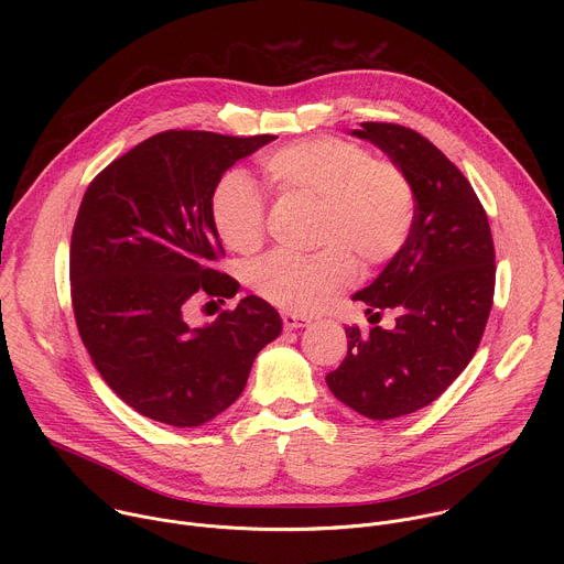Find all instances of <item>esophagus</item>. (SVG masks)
<instances>
[{"instance_id":"34e87169","label":"esophagus","mask_w":564,"mask_h":564,"mask_svg":"<svg viewBox=\"0 0 564 564\" xmlns=\"http://www.w3.org/2000/svg\"><path fill=\"white\" fill-rule=\"evenodd\" d=\"M283 328L285 330H299V328H307L310 318L301 316V314H292V312H283Z\"/></svg>"}]
</instances>
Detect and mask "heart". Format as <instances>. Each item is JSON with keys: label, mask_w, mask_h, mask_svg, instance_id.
<instances>
[{"label": "heart", "mask_w": 564, "mask_h": 564, "mask_svg": "<svg viewBox=\"0 0 564 564\" xmlns=\"http://www.w3.org/2000/svg\"><path fill=\"white\" fill-rule=\"evenodd\" d=\"M263 174L281 194L318 203L316 246L312 257L270 254L250 270L252 288L268 303L292 314H312L330 305L364 265L390 263L411 236L415 189L392 160L344 138L290 142L263 158ZM212 225L223 243L240 254L261 248L265 205L254 183L227 172L209 198Z\"/></svg>", "instance_id": "obj_1"}]
</instances>
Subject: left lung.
Here are the masks:
<instances>
[{
  "instance_id": "8db88e82",
  "label": "left lung",
  "mask_w": 564,
  "mask_h": 564,
  "mask_svg": "<svg viewBox=\"0 0 564 564\" xmlns=\"http://www.w3.org/2000/svg\"><path fill=\"white\" fill-rule=\"evenodd\" d=\"M352 135L386 151L415 189L404 250L352 296L370 321L392 310L394 328H346L348 355L326 377L346 406L383 422L429 406L473 359L494 305L496 250L477 194L431 140L390 122H361Z\"/></svg>"
}]
</instances>
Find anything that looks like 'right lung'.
Returning a JSON list of instances; mask_svg holds the SVG:
<instances>
[{
	"label": "right lung",
	"mask_w": 564,
	"mask_h": 564,
	"mask_svg": "<svg viewBox=\"0 0 564 564\" xmlns=\"http://www.w3.org/2000/svg\"><path fill=\"white\" fill-rule=\"evenodd\" d=\"M272 140L170 129L116 158L85 192L70 234L75 324L109 388L149 420H214L281 335L279 312L254 294L214 324L187 321L196 299L238 292L212 265L225 250L209 198L236 160Z\"/></svg>",
	"instance_id": "obj_1"
}]
</instances>
